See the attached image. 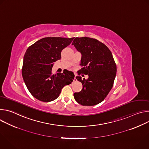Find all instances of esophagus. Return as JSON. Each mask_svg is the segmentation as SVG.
Wrapping results in <instances>:
<instances>
[{
    "instance_id": "1",
    "label": "esophagus",
    "mask_w": 149,
    "mask_h": 149,
    "mask_svg": "<svg viewBox=\"0 0 149 149\" xmlns=\"http://www.w3.org/2000/svg\"><path fill=\"white\" fill-rule=\"evenodd\" d=\"M74 81H77V79H76V78H75H75H74Z\"/></svg>"
}]
</instances>
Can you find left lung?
Returning <instances> with one entry per match:
<instances>
[{
	"label": "left lung",
	"instance_id": "left-lung-1",
	"mask_svg": "<svg viewBox=\"0 0 149 149\" xmlns=\"http://www.w3.org/2000/svg\"><path fill=\"white\" fill-rule=\"evenodd\" d=\"M72 45L82 55V68L78 74L88 75L87 79L76 77L82 83V89L74 94V98L82 105L98 104L107 97L113 86L117 67L112 53L107 46L94 38L77 37Z\"/></svg>",
	"mask_w": 149,
	"mask_h": 149
}]
</instances>
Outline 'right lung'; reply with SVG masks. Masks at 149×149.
<instances>
[{"label":"right lung","mask_w":149,"mask_h":149,"mask_svg":"<svg viewBox=\"0 0 149 149\" xmlns=\"http://www.w3.org/2000/svg\"><path fill=\"white\" fill-rule=\"evenodd\" d=\"M74 38H44L31 45L24 57L22 74L26 87L37 100L43 102L57 98L62 88L74 79L73 72L66 70L53 74V62L60 59L61 51Z\"/></svg>","instance_id":"right-lung-1"}]
</instances>
